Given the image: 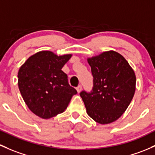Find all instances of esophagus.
<instances>
[{
	"label": "esophagus",
	"instance_id": "34e87169",
	"mask_svg": "<svg viewBox=\"0 0 155 155\" xmlns=\"http://www.w3.org/2000/svg\"><path fill=\"white\" fill-rule=\"evenodd\" d=\"M76 90H77L78 93H79V92H80V91H82V85H80V84H79V85L77 87H76Z\"/></svg>",
	"mask_w": 155,
	"mask_h": 155
}]
</instances>
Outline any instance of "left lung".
<instances>
[{"instance_id":"1","label":"left lung","mask_w":155,"mask_h":155,"mask_svg":"<svg viewBox=\"0 0 155 155\" xmlns=\"http://www.w3.org/2000/svg\"><path fill=\"white\" fill-rule=\"evenodd\" d=\"M93 75L90 92H80L87 114L108 124L120 118L132 100L136 76L128 61L117 52H104L87 59Z\"/></svg>"}]
</instances>
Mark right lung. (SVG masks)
<instances>
[{
	"instance_id": "1",
	"label": "right lung",
	"mask_w": 155,
	"mask_h": 155,
	"mask_svg": "<svg viewBox=\"0 0 155 155\" xmlns=\"http://www.w3.org/2000/svg\"><path fill=\"white\" fill-rule=\"evenodd\" d=\"M71 57V54L58 56L53 52L41 51L30 56L19 69L21 94L37 116L49 119L62 113L77 94L61 71Z\"/></svg>"
}]
</instances>
